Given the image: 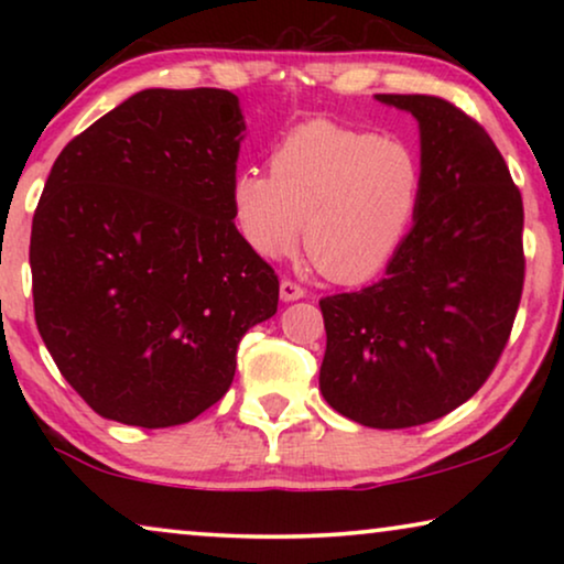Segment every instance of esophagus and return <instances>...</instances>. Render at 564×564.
I'll list each match as a JSON object with an SVG mask.
<instances>
[{
  "mask_svg": "<svg viewBox=\"0 0 564 564\" xmlns=\"http://www.w3.org/2000/svg\"><path fill=\"white\" fill-rule=\"evenodd\" d=\"M280 297L284 300V303H292V300L305 297V288H303V284L292 282V280H282L280 282Z\"/></svg>",
  "mask_w": 564,
  "mask_h": 564,
  "instance_id": "obj_1",
  "label": "esophagus"
}]
</instances>
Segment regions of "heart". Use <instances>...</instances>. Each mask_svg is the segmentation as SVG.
Listing matches in <instances>:
<instances>
[{
	"label": "heart",
	"instance_id": "obj_1",
	"mask_svg": "<svg viewBox=\"0 0 564 564\" xmlns=\"http://www.w3.org/2000/svg\"><path fill=\"white\" fill-rule=\"evenodd\" d=\"M426 169L403 138L311 120L274 145L269 172L243 169L230 213L261 259L305 251L336 282L382 272L419 218Z\"/></svg>",
	"mask_w": 564,
	"mask_h": 564
}]
</instances>
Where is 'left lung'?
<instances>
[{
    "label": "left lung",
    "mask_w": 564,
    "mask_h": 564,
    "mask_svg": "<svg viewBox=\"0 0 564 564\" xmlns=\"http://www.w3.org/2000/svg\"><path fill=\"white\" fill-rule=\"evenodd\" d=\"M421 128L419 218L380 282L321 300V392L369 429L452 413L496 369L521 303L523 203L480 122L431 95H377Z\"/></svg>",
    "instance_id": "1"
}]
</instances>
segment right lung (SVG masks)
<instances>
[{"mask_svg": "<svg viewBox=\"0 0 564 564\" xmlns=\"http://www.w3.org/2000/svg\"><path fill=\"white\" fill-rule=\"evenodd\" d=\"M228 89H143L58 153L30 234L35 323L102 419L180 426L226 395L280 280L230 213Z\"/></svg>", "mask_w": 564, "mask_h": 564, "instance_id": "1", "label": "right lung"}]
</instances>
